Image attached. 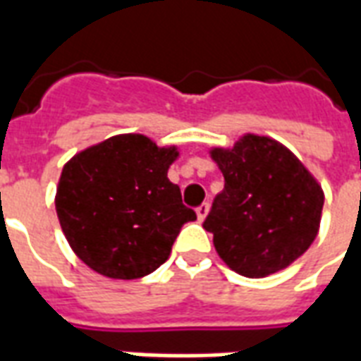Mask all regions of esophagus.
I'll list each match as a JSON object with an SVG mask.
<instances>
[{"mask_svg":"<svg viewBox=\"0 0 361 361\" xmlns=\"http://www.w3.org/2000/svg\"><path fill=\"white\" fill-rule=\"evenodd\" d=\"M209 211H211V207H209V203H203L197 207V219L203 222L204 219H207V214H209Z\"/></svg>","mask_w":361,"mask_h":361,"instance_id":"esophagus-1","label":"esophagus"}]
</instances>
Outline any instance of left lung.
Wrapping results in <instances>:
<instances>
[{
  "label": "left lung",
  "mask_w": 361,
  "mask_h": 361,
  "mask_svg": "<svg viewBox=\"0 0 361 361\" xmlns=\"http://www.w3.org/2000/svg\"><path fill=\"white\" fill-rule=\"evenodd\" d=\"M224 176L203 228L232 271L265 279L284 271L317 238L325 193L292 150L245 133L234 147L209 150Z\"/></svg>",
  "instance_id": "1"
}]
</instances>
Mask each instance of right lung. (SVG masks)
Instances as JSON below:
<instances>
[{
	"label": "right lung",
	"mask_w": 361,
	"mask_h": 361,
	"mask_svg": "<svg viewBox=\"0 0 361 361\" xmlns=\"http://www.w3.org/2000/svg\"><path fill=\"white\" fill-rule=\"evenodd\" d=\"M176 145L141 133L114 135L77 152L61 170L56 212L75 255L108 279L147 276L164 263L195 212L181 203L168 168Z\"/></svg>",
	"instance_id": "right-lung-1"
}]
</instances>
